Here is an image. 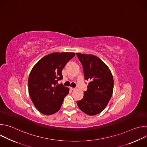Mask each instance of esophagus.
Returning a JSON list of instances; mask_svg holds the SVG:
<instances>
[{
	"label": "esophagus",
	"mask_w": 147,
	"mask_h": 147,
	"mask_svg": "<svg viewBox=\"0 0 147 147\" xmlns=\"http://www.w3.org/2000/svg\"><path fill=\"white\" fill-rule=\"evenodd\" d=\"M70 90L72 91H74V90H76V88H70Z\"/></svg>",
	"instance_id": "1"
}]
</instances>
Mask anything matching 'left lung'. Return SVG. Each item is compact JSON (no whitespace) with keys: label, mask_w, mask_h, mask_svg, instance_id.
<instances>
[{"label":"left lung","mask_w":147,"mask_h":147,"mask_svg":"<svg viewBox=\"0 0 147 147\" xmlns=\"http://www.w3.org/2000/svg\"><path fill=\"white\" fill-rule=\"evenodd\" d=\"M83 67L85 80L89 81L84 97L77 101L80 109L93 116L106 108L113 91V78L109 67L92 55L77 53Z\"/></svg>","instance_id":"left-lung-1"}]
</instances>
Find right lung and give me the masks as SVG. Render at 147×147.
Masks as SVG:
<instances>
[{
    "instance_id": "right-lung-1",
    "label": "right lung",
    "mask_w": 147,
    "mask_h": 147,
    "mask_svg": "<svg viewBox=\"0 0 147 147\" xmlns=\"http://www.w3.org/2000/svg\"><path fill=\"white\" fill-rule=\"evenodd\" d=\"M76 53L54 52L42 58L32 69L28 80L30 98L36 109L46 115L57 112L69 89L58 84L61 71Z\"/></svg>"
}]
</instances>
